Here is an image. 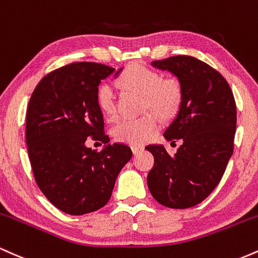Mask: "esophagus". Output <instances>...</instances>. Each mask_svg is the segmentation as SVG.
<instances>
[{
	"instance_id": "obj_1",
	"label": "esophagus",
	"mask_w": 258,
	"mask_h": 258,
	"mask_svg": "<svg viewBox=\"0 0 258 258\" xmlns=\"http://www.w3.org/2000/svg\"><path fill=\"white\" fill-rule=\"evenodd\" d=\"M143 150H144L143 146H132V151L134 155H137V153L143 151Z\"/></svg>"
}]
</instances>
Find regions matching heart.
I'll return each instance as SVG.
<instances>
[{
  "instance_id": "heart-1",
  "label": "heart",
  "mask_w": 258,
  "mask_h": 258,
  "mask_svg": "<svg viewBox=\"0 0 258 258\" xmlns=\"http://www.w3.org/2000/svg\"><path fill=\"white\" fill-rule=\"evenodd\" d=\"M118 84L125 90L144 97V111H152L158 117L168 119L176 114L183 100L181 85L174 78H162L155 69L141 63H133L124 69ZM97 103L108 120L117 115L114 89L105 83L97 91ZM158 130V119L147 113L138 119L120 120L112 128V137L121 144L139 146L149 141Z\"/></svg>"
}]
</instances>
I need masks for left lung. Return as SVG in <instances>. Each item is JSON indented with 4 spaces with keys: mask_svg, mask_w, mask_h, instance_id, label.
Wrapping results in <instances>:
<instances>
[{
    "mask_svg": "<svg viewBox=\"0 0 258 258\" xmlns=\"http://www.w3.org/2000/svg\"><path fill=\"white\" fill-rule=\"evenodd\" d=\"M152 66L174 74L181 85L178 115L163 134L181 145L174 156L163 145L145 147L155 158L147 186L163 206L189 208L215 190L233 155L235 100L224 77L195 57L173 56Z\"/></svg>",
    "mask_w": 258,
    "mask_h": 258,
    "instance_id": "1",
    "label": "left lung"
}]
</instances>
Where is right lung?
<instances>
[{
	"instance_id": "add662e5",
	"label": "right lung",
	"mask_w": 258,
	"mask_h": 258,
	"mask_svg": "<svg viewBox=\"0 0 258 258\" xmlns=\"http://www.w3.org/2000/svg\"><path fill=\"white\" fill-rule=\"evenodd\" d=\"M114 71L95 62L60 67L40 80L29 101L25 139L34 178L48 201L68 215L105 206L133 156L126 145L108 144L97 103L101 80ZM90 141L107 145L96 153L87 147Z\"/></svg>"
}]
</instances>
